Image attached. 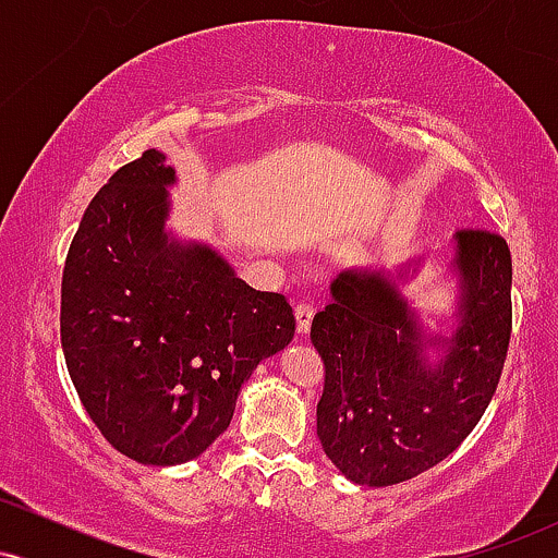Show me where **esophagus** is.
<instances>
[{"label": "esophagus", "instance_id": "obj_1", "mask_svg": "<svg viewBox=\"0 0 558 558\" xmlns=\"http://www.w3.org/2000/svg\"><path fill=\"white\" fill-rule=\"evenodd\" d=\"M312 317H315V306L306 304V301H299V304H296V328H299V332H306L312 328Z\"/></svg>", "mask_w": 558, "mask_h": 558}]
</instances>
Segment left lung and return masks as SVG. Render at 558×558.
I'll use <instances>...</instances> for the list:
<instances>
[{
  "label": "left lung",
  "mask_w": 558,
  "mask_h": 558,
  "mask_svg": "<svg viewBox=\"0 0 558 558\" xmlns=\"http://www.w3.org/2000/svg\"><path fill=\"white\" fill-rule=\"evenodd\" d=\"M457 330L430 338L396 280L343 270L312 319L325 364L317 403L323 451L351 483L383 488L444 462L475 430L496 393L511 338V254L498 233L453 235ZM447 349L433 365L426 345Z\"/></svg>",
  "instance_id": "8db88e82"
}]
</instances>
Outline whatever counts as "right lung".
<instances>
[{"instance_id": "1", "label": "right lung", "mask_w": 558, "mask_h": 558, "mask_svg": "<svg viewBox=\"0 0 558 558\" xmlns=\"http://www.w3.org/2000/svg\"><path fill=\"white\" fill-rule=\"evenodd\" d=\"M175 170L146 149L101 185L62 270L60 336L88 417L141 464H183L233 420L254 367L291 343L283 293L254 291L165 230Z\"/></svg>"}]
</instances>
